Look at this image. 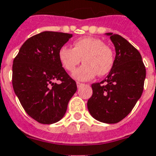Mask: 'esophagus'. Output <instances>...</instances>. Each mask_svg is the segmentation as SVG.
I'll use <instances>...</instances> for the list:
<instances>
[{"mask_svg":"<svg viewBox=\"0 0 156 156\" xmlns=\"http://www.w3.org/2000/svg\"><path fill=\"white\" fill-rule=\"evenodd\" d=\"M76 85H77V87L79 88V87H80V86H81V85H83V84H82V83L77 82V83H76Z\"/></svg>","mask_w":156,"mask_h":156,"instance_id":"obj_1","label":"esophagus"}]
</instances>
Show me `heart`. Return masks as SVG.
I'll return each instance as SVG.
<instances>
[{
    "label": "heart",
    "instance_id": "obj_1",
    "mask_svg": "<svg viewBox=\"0 0 156 156\" xmlns=\"http://www.w3.org/2000/svg\"><path fill=\"white\" fill-rule=\"evenodd\" d=\"M58 59L69 72H73L83 60L85 64L74 72L73 77L85 81L93 79L97 74L102 76L109 73L114 64V53L101 39L83 37L74 42L73 48L62 47L58 51Z\"/></svg>",
    "mask_w": 156,
    "mask_h": 156
}]
</instances>
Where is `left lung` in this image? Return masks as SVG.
<instances>
[{"mask_svg":"<svg viewBox=\"0 0 156 156\" xmlns=\"http://www.w3.org/2000/svg\"><path fill=\"white\" fill-rule=\"evenodd\" d=\"M105 35L115 48L114 64L103 81L92 84L93 94L87 107L96 120L117 123L129 114L142 94L146 67L140 52L128 41L113 33Z\"/></svg>","mask_w":156,"mask_h":156,"instance_id":"obj_1","label":"left lung"}]
</instances>
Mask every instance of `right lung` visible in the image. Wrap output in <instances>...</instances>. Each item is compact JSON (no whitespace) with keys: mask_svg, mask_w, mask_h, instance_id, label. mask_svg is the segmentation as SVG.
<instances>
[{"mask_svg":"<svg viewBox=\"0 0 156 156\" xmlns=\"http://www.w3.org/2000/svg\"><path fill=\"white\" fill-rule=\"evenodd\" d=\"M71 37L52 31L38 34L24 42L13 62L14 91L25 112L40 123L60 121L76 92V83L58 59L59 49Z\"/></svg>","mask_w":156,"mask_h":156,"instance_id":"1","label":"right lung"}]
</instances>
